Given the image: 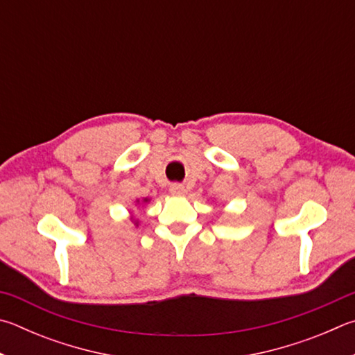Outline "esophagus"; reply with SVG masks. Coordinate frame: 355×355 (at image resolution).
I'll return each mask as SVG.
<instances>
[{
  "mask_svg": "<svg viewBox=\"0 0 355 355\" xmlns=\"http://www.w3.org/2000/svg\"><path fill=\"white\" fill-rule=\"evenodd\" d=\"M169 191H171V194H173V196H183L184 192H186L184 186H183V184H180V183H173V184H171Z\"/></svg>",
  "mask_w": 355,
  "mask_h": 355,
  "instance_id": "obj_1",
  "label": "esophagus"
}]
</instances>
